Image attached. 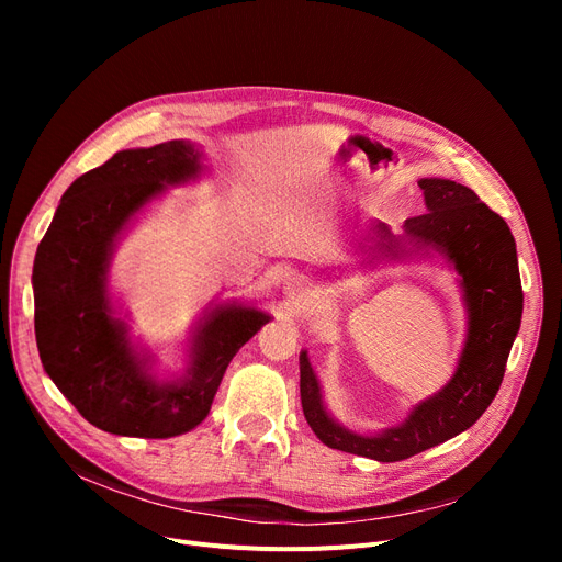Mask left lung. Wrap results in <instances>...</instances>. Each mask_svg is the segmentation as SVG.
<instances>
[{"label": "left lung", "instance_id": "1", "mask_svg": "<svg viewBox=\"0 0 562 562\" xmlns=\"http://www.w3.org/2000/svg\"><path fill=\"white\" fill-rule=\"evenodd\" d=\"M419 187L428 212L407 218L403 236H394L385 223H373L371 241L390 259L430 248L456 266L469 330L453 378L412 409L401 426L358 435L339 426L323 407L318 380L307 352H301V403L310 428L326 447L378 462L417 456L479 422L504 380L524 310L517 248L506 221L458 182L426 177Z\"/></svg>", "mask_w": 562, "mask_h": 562}]
</instances>
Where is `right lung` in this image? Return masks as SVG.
I'll use <instances>...</instances> for the list:
<instances>
[{
  "label": "right lung",
  "mask_w": 562,
  "mask_h": 562,
  "mask_svg": "<svg viewBox=\"0 0 562 562\" xmlns=\"http://www.w3.org/2000/svg\"><path fill=\"white\" fill-rule=\"evenodd\" d=\"M189 140L115 153L64 193L36 250V344L54 385L100 430L164 439L206 415L232 358L269 321L255 307H218L200 323L187 371L157 380L113 316L106 271L121 229L166 187L200 175Z\"/></svg>",
  "instance_id": "add662e5"
}]
</instances>
